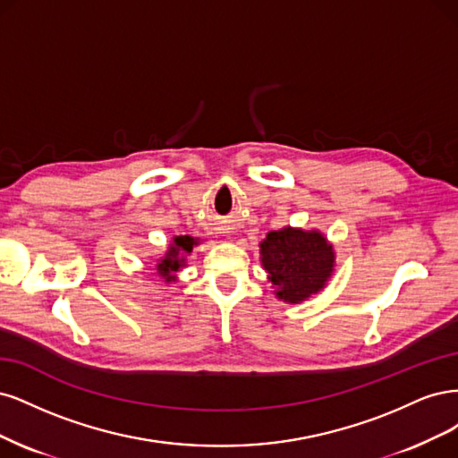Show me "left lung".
<instances>
[{
	"label": "left lung",
	"mask_w": 458,
	"mask_h": 458,
	"mask_svg": "<svg viewBox=\"0 0 458 458\" xmlns=\"http://www.w3.org/2000/svg\"><path fill=\"white\" fill-rule=\"evenodd\" d=\"M264 270L277 297L301 302L326 285L333 272V249L319 232L284 228L260 243Z\"/></svg>",
	"instance_id": "1"
}]
</instances>
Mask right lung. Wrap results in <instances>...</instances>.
<instances>
[{
    "label": "right lung",
    "mask_w": 458,
    "mask_h": 458,
    "mask_svg": "<svg viewBox=\"0 0 458 458\" xmlns=\"http://www.w3.org/2000/svg\"><path fill=\"white\" fill-rule=\"evenodd\" d=\"M173 242L174 243L169 247L165 257L161 259V262H157V272H159V276H164L167 282H171L173 279V272H176L182 267L184 259L181 255L190 253L191 247L198 245V240L190 238V235H179V238H174Z\"/></svg>",
    "instance_id": "1"
}]
</instances>
